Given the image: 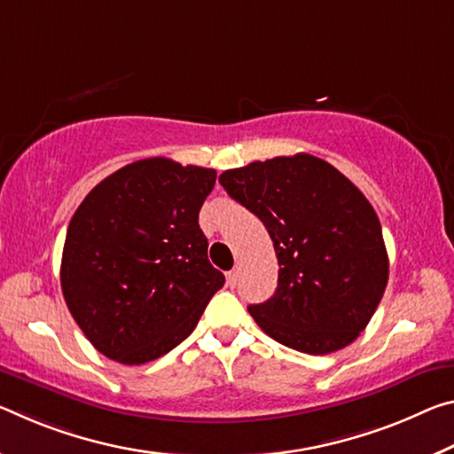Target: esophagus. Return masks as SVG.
<instances>
[{
  "instance_id": "obj_1",
  "label": "esophagus",
  "mask_w": 454,
  "mask_h": 454,
  "mask_svg": "<svg viewBox=\"0 0 454 454\" xmlns=\"http://www.w3.org/2000/svg\"><path fill=\"white\" fill-rule=\"evenodd\" d=\"M226 280H228L230 286H236V283H239V269L230 270L228 275H226Z\"/></svg>"
}]
</instances>
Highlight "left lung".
Instances as JSON below:
<instances>
[{
  "label": "left lung",
  "instance_id": "obj_1",
  "mask_svg": "<svg viewBox=\"0 0 454 454\" xmlns=\"http://www.w3.org/2000/svg\"><path fill=\"white\" fill-rule=\"evenodd\" d=\"M220 184L258 215L275 244L277 291L248 307L258 327L311 356L357 340L387 285L382 226L364 193L309 153L228 169Z\"/></svg>",
  "mask_w": 454,
  "mask_h": 454
}]
</instances>
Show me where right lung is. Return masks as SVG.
Wrapping results in <instances>:
<instances>
[{"instance_id": "right-lung-1", "label": "right lung", "mask_w": 454, "mask_h": 454, "mask_svg": "<svg viewBox=\"0 0 454 454\" xmlns=\"http://www.w3.org/2000/svg\"><path fill=\"white\" fill-rule=\"evenodd\" d=\"M215 171L149 157L105 177L72 215L60 285L100 354L153 362L182 343L224 286L207 261L200 207Z\"/></svg>"}]
</instances>
